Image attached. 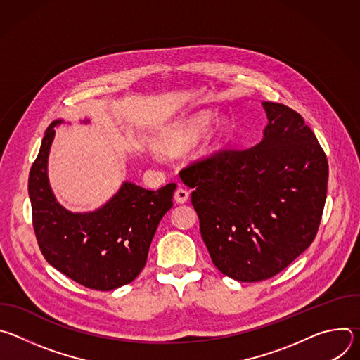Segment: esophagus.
<instances>
[{
	"instance_id": "34e87169",
	"label": "esophagus",
	"mask_w": 360,
	"mask_h": 360,
	"mask_svg": "<svg viewBox=\"0 0 360 360\" xmlns=\"http://www.w3.org/2000/svg\"><path fill=\"white\" fill-rule=\"evenodd\" d=\"M174 198H175L176 203H185L188 200V198H189V192L186 189H184V188H178L175 191Z\"/></svg>"
}]
</instances>
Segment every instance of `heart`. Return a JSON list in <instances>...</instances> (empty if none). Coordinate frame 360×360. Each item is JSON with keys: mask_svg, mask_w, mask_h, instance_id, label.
Masks as SVG:
<instances>
[{"mask_svg": "<svg viewBox=\"0 0 360 360\" xmlns=\"http://www.w3.org/2000/svg\"><path fill=\"white\" fill-rule=\"evenodd\" d=\"M211 121L212 114L208 111H200L193 115H189L167 132V135L164 136V145L171 149H185L189 148L205 131L200 143V152H212L222 142L228 122L224 118H219L215 122H212L209 129L207 127L211 124ZM207 127L208 130L206 129Z\"/></svg>", "mask_w": 360, "mask_h": 360, "instance_id": "heart-1", "label": "heart"}]
</instances>
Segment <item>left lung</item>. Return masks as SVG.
<instances>
[{"label": "left lung", "instance_id": "8db88e82", "mask_svg": "<svg viewBox=\"0 0 360 360\" xmlns=\"http://www.w3.org/2000/svg\"><path fill=\"white\" fill-rule=\"evenodd\" d=\"M259 143L219 150L181 171L214 265L239 282L269 279L314 242L326 200L328 160L286 105L262 102Z\"/></svg>", "mask_w": 360, "mask_h": 360}]
</instances>
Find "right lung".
<instances>
[{
	"instance_id": "obj_1",
	"label": "right lung",
	"mask_w": 360,
	"mask_h": 360,
	"mask_svg": "<svg viewBox=\"0 0 360 360\" xmlns=\"http://www.w3.org/2000/svg\"><path fill=\"white\" fill-rule=\"evenodd\" d=\"M61 124L64 120H56L46 128L30 171L28 195L39 249L51 266L85 288H121L143 269L152 238L174 205L176 184L149 191L125 181L92 212L65 210L51 189L46 172L54 128Z\"/></svg>"
}]
</instances>
